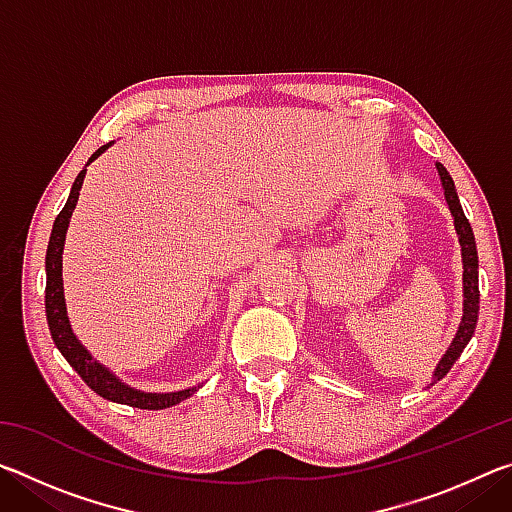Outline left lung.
I'll use <instances>...</instances> for the list:
<instances>
[{"instance_id": "8db88e82", "label": "left lung", "mask_w": 512, "mask_h": 512, "mask_svg": "<svg viewBox=\"0 0 512 512\" xmlns=\"http://www.w3.org/2000/svg\"><path fill=\"white\" fill-rule=\"evenodd\" d=\"M440 183H443V192H445V201L449 212H452L454 219V228L458 235V244H461V257H463V316L461 323H458L454 341L449 343V348L445 350L443 357L436 363L431 375V384L443 379L456 359L461 357V352L465 350V345L470 343L474 329H476V318H479V255H476V241H474V232L470 221L465 219L461 201H458L454 180L449 176V171L443 167V164L436 162Z\"/></svg>"}]
</instances>
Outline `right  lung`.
Instances as JSON below:
<instances>
[{
    "label": "right lung",
    "instance_id": "1",
    "mask_svg": "<svg viewBox=\"0 0 512 512\" xmlns=\"http://www.w3.org/2000/svg\"><path fill=\"white\" fill-rule=\"evenodd\" d=\"M108 146H112V142L103 144L99 151H94L88 164L97 160L101 153H106ZM88 164H85V169L79 173V176H76L67 203L63 210H60V214L56 216L54 228H51V237H49V246H47L45 309H47V323H49L51 339H54L56 348L67 359L69 366L79 372L85 384H88L94 393L101 395L103 400L128 404V406H135V409H149V411L169 409V406H176L178 402L192 397L198 388H201V384L189 386V388H185V391H171V393L137 391V388L128 386L126 381H121L110 368H106L103 363L94 359L90 350L85 348L79 339H76L74 329H72V325H69L67 305H65V289H63V248H65L69 219H72L74 207H76V203H79V194H81L85 173H88Z\"/></svg>",
    "mask_w": 512,
    "mask_h": 512
}]
</instances>
